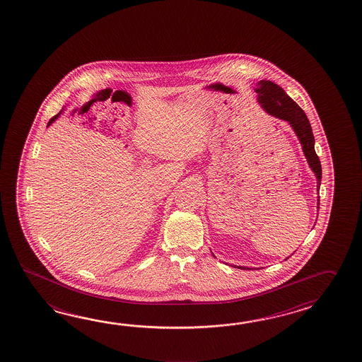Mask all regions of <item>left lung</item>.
I'll list each match as a JSON object with an SVG mask.
<instances>
[{
  "label": "left lung",
  "instance_id": "1",
  "mask_svg": "<svg viewBox=\"0 0 362 362\" xmlns=\"http://www.w3.org/2000/svg\"><path fill=\"white\" fill-rule=\"evenodd\" d=\"M255 91L257 93V103L266 113L289 123V126L300 142L307 163L316 176L317 192H319L321 175H322L321 163H320L319 156L315 151V137L312 134L311 124H310V121H308L305 112L299 107L297 103L291 99L288 93L284 91L280 86L271 82V81L263 79V81L257 82ZM317 202H319L317 206H320V197ZM236 269H250V267L238 266Z\"/></svg>",
  "mask_w": 362,
  "mask_h": 362
}]
</instances>
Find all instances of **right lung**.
Masks as SVG:
<instances>
[{
	"mask_svg": "<svg viewBox=\"0 0 362 362\" xmlns=\"http://www.w3.org/2000/svg\"><path fill=\"white\" fill-rule=\"evenodd\" d=\"M64 110L65 107H63V109H62V110H60V112H59V113H57V115H55V117H52L50 121H49V123H47V127H50L51 124H52L54 122L57 121V118H59V117H60V115L63 114V112H64Z\"/></svg>",
	"mask_w": 362,
	"mask_h": 362,
	"instance_id": "obj_1",
	"label": "right lung"
}]
</instances>
